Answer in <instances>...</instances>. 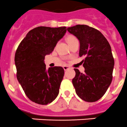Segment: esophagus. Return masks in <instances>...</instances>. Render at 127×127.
I'll return each instance as SVG.
<instances>
[{
    "instance_id": "esophagus-1",
    "label": "esophagus",
    "mask_w": 127,
    "mask_h": 127,
    "mask_svg": "<svg viewBox=\"0 0 127 127\" xmlns=\"http://www.w3.org/2000/svg\"><path fill=\"white\" fill-rule=\"evenodd\" d=\"M63 69L65 70V71H66V70H68V69H70V67L68 66H64Z\"/></svg>"
}]
</instances>
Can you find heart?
<instances>
[{
  "mask_svg": "<svg viewBox=\"0 0 127 127\" xmlns=\"http://www.w3.org/2000/svg\"><path fill=\"white\" fill-rule=\"evenodd\" d=\"M75 39H76V38L74 37V36H70L67 37L66 40H67V42H68V43H70V42H71V41H73L75 40Z\"/></svg>",
  "mask_w": 127,
  "mask_h": 127,
  "instance_id": "1",
  "label": "heart"
}]
</instances>
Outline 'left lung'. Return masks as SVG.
Wrapping results in <instances>:
<instances>
[{
    "label": "left lung",
    "instance_id": "1",
    "mask_svg": "<svg viewBox=\"0 0 127 127\" xmlns=\"http://www.w3.org/2000/svg\"><path fill=\"white\" fill-rule=\"evenodd\" d=\"M80 42L79 56H85L84 73L75 68L72 83L77 95L86 102H93L103 96L111 85L114 60L111 48L102 33L86 25L67 28Z\"/></svg>",
    "mask_w": 127,
    "mask_h": 127
}]
</instances>
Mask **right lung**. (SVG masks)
Segmentation results:
<instances>
[{"label":"right lung","mask_w":127,"mask_h":127,"mask_svg":"<svg viewBox=\"0 0 127 127\" xmlns=\"http://www.w3.org/2000/svg\"><path fill=\"white\" fill-rule=\"evenodd\" d=\"M66 27H37L29 32L16 50V77L23 90L33 102L47 105L57 96L64 77V69H46L45 57L52 52Z\"/></svg>","instance_id":"1"}]
</instances>
